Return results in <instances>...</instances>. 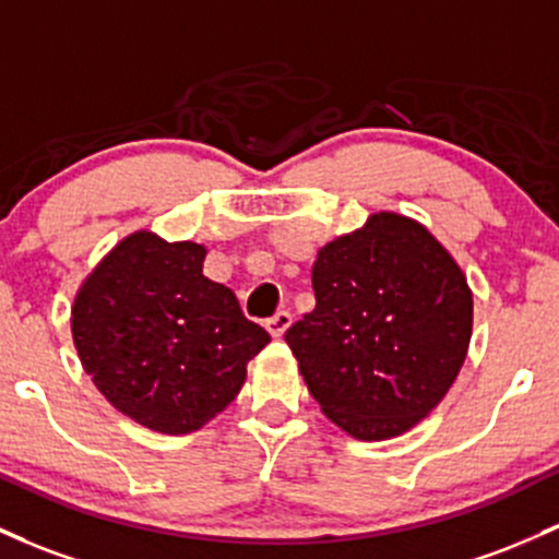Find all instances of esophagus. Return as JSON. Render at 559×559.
I'll use <instances>...</instances> for the list:
<instances>
[{"instance_id":"esophagus-1","label":"esophagus","mask_w":559,"mask_h":559,"mask_svg":"<svg viewBox=\"0 0 559 559\" xmlns=\"http://www.w3.org/2000/svg\"><path fill=\"white\" fill-rule=\"evenodd\" d=\"M265 326L273 336H284V331L292 326V312L289 310H278L273 318H267Z\"/></svg>"}]
</instances>
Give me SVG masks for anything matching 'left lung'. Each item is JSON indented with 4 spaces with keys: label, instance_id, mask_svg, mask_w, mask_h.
Returning a JSON list of instances; mask_svg holds the SVG:
<instances>
[{
    "label": "left lung",
    "instance_id": "obj_1",
    "mask_svg": "<svg viewBox=\"0 0 559 559\" xmlns=\"http://www.w3.org/2000/svg\"><path fill=\"white\" fill-rule=\"evenodd\" d=\"M312 292L286 345L323 414L358 440L419 425L472 336V292L449 249L416 219L377 212L318 251Z\"/></svg>",
    "mask_w": 559,
    "mask_h": 559
}]
</instances>
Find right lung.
Segmentation results:
<instances>
[{"instance_id":"right-lung-1","label":"right lung","mask_w":559,"mask_h":559,"mask_svg":"<svg viewBox=\"0 0 559 559\" xmlns=\"http://www.w3.org/2000/svg\"><path fill=\"white\" fill-rule=\"evenodd\" d=\"M206 249L138 230L79 286V360L116 411L164 435H188L238 395L270 342L228 286L204 275Z\"/></svg>"}]
</instances>
